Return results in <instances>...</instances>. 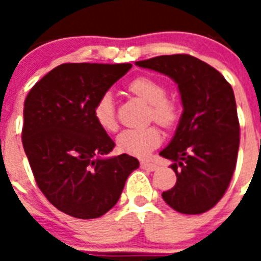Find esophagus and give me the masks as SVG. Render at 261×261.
<instances>
[{"label": "esophagus", "instance_id": "obj_1", "mask_svg": "<svg viewBox=\"0 0 261 261\" xmlns=\"http://www.w3.org/2000/svg\"><path fill=\"white\" fill-rule=\"evenodd\" d=\"M141 167H142L143 169H146V171H150V172L157 171V169H159V165L154 163H150V161H142V163H141Z\"/></svg>", "mask_w": 261, "mask_h": 261}]
</instances>
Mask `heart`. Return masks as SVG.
I'll list each match as a JSON object with an SVG mask.
<instances>
[{
	"mask_svg": "<svg viewBox=\"0 0 261 261\" xmlns=\"http://www.w3.org/2000/svg\"><path fill=\"white\" fill-rule=\"evenodd\" d=\"M128 92L142 101L149 104V116L164 127L173 126L178 118V108L176 102L167 98V87L153 77H138L133 80ZM93 116L101 130L114 133L118 130V119L115 114L112 96L104 93L98 98L93 108ZM163 141L161 133L157 127L150 126L141 130H126L120 133L116 139L119 150L135 157L145 159L159 146Z\"/></svg>",
	"mask_w": 261,
	"mask_h": 261,
	"instance_id": "obj_1",
	"label": "heart"
}]
</instances>
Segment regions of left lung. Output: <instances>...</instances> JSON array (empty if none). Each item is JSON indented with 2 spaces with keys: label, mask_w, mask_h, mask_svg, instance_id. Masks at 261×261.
Returning a JSON list of instances; mask_svg holds the SVG:
<instances>
[{
  "label": "left lung",
  "mask_w": 261,
  "mask_h": 261,
  "mask_svg": "<svg viewBox=\"0 0 261 261\" xmlns=\"http://www.w3.org/2000/svg\"><path fill=\"white\" fill-rule=\"evenodd\" d=\"M135 65L177 84L182 114L160 155L173 161L177 181L163 199L181 214H202L230 184L240 146V123L230 84L218 70L187 54L161 55Z\"/></svg>",
  "instance_id": "obj_1"
}]
</instances>
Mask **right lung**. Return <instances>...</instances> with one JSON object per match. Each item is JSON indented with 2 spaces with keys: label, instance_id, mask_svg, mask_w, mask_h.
<instances>
[{
  "label": "right lung",
  "instance_id": "obj_1",
  "mask_svg": "<svg viewBox=\"0 0 261 261\" xmlns=\"http://www.w3.org/2000/svg\"><path fill=\"white\" fill-rule=\"evenodd\" d=\"M131 63H63L35 84L24 102L22 146L36 184L58 210L98 218L120 198L139 167L128 154L104 157L115 143L93 108Z\"/></svg>",
  "mask_w": 261,
  "mask_h": 261
}]
</instances>
